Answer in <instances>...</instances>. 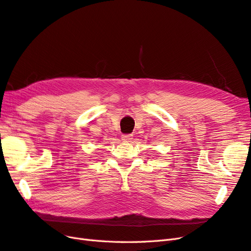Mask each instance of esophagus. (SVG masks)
Segmentation results:
<instances>
[{
  "mask_svg": "<svg viewBox=\"0 0 251 251\" xmlns=\"http://www.w3.org/2000/svg\"><path fill=\"white\" fill-rule=\"evenodd\" d=\"M121 139L124 141H131L133 139V135L132 134H124L121 135Z\"/></svg>",
  "mask_w": 251,
  "mask_h": 251,
  "instance_id": "obj_1",
  "label": "esophagus"
}]
</instances>
